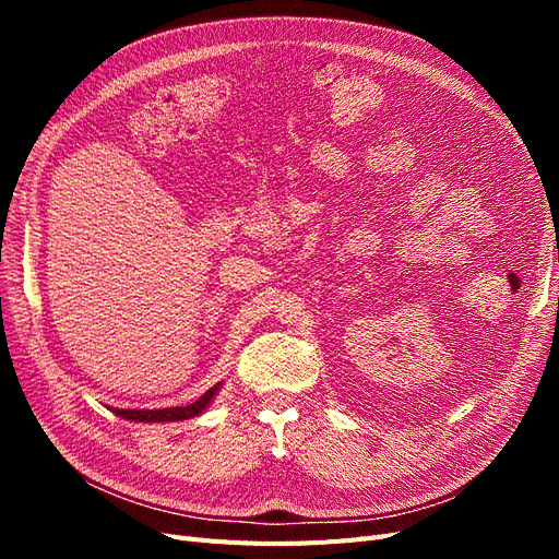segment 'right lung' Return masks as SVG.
Masks as SVG:
<instances>
[{"mask_svg":"<svg viewBox=\"0 0 559 559\" xmlns=\"http://www.w3.org/2000/svg\"><path fill=\"white\" fill-rule=\"evenodd\" d=\"M218 386H222V384H214L198 401H193L189 405H179V408H165V411H121V408H111V411L118 417L130 419V421H177V419H189V417H198L202 411L207 408L210 401L216 396Z\"/></svg>","mask_w":559,"mask_h":559,"instance_id":"add662e5","label":"right lung"}]
</instances>
